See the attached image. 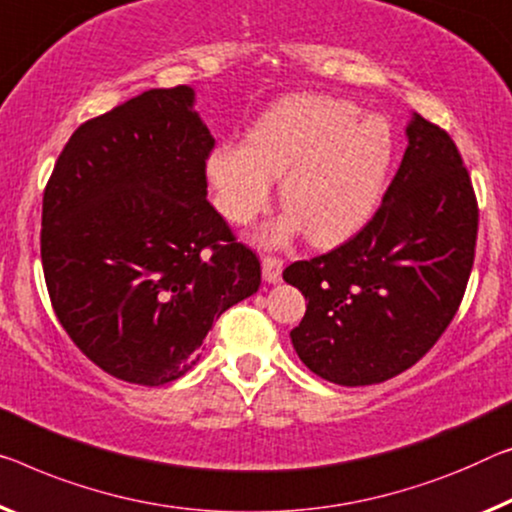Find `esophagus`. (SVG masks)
<instances>
[{
	"instance_id": "34e87169",
	"label": "esophagus",
	"mask_w": 512,
	"mask_h": 512,
	"mask_svg": "<svg viewBox=\"0 0 512 512\" xmlns=\"http://www.w3.org/2000/svg\"><path fill=\"white\" fill-rule=\"evenodd\" d=\"M281 272H283V261H279V258H274V256L263 258V279L267 283H279Z\"/></svg>"
}]
</instances>
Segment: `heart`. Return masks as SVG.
I'll use <instances>...</instances> for the list:
<instances>
[{
  "label": "heart",
  "mask_w": 512,
  "mask_h": 512,
  "mask_svg": "<svg viewBox=\"0 0 512 512\" xmlns=\"http://www.w3.org/2000/svg\"><path fill=\"white\" fill-rule=\"evenodd\" d=\"M393 162V132L380 116H361L352 102L290 96L251 125L245 144H222L208 155L215 203L233 224H249L281 178L288 208L263 240L279 245L306 231L318 247L348 240L380 203Z\"/></svg>",
  "instance_id": "obj_1"
}]
</instances>
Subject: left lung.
I'll return each mask as SVG.
<instances>
[{"instance_id": "1", "label": "left lung", "mask_w": 512, "mask_h": 512, "mask_svg": "<svg viewBox=\"0 0 512 512\" xmlns=\"http://www.w3.org/2000/svg\"><path fill=\"white\" fill-rule=\"evenodd\" d=\"M405 135L403 162L371 222L329 254L283 270L309 300L290 332L297 357L341 387L384 382L426 355L474 265L478 206L458 148L414 112Z\"/></svg>"}]
</instances>
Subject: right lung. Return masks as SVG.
<instances>
[{"label":"right lung","mask_w":512,"mask_h":512,"mask_svg":"<svg viewBox=\"0 0 512 512\" xmlns=\"http://www.w3.org/2000/svg\"><path fill=\"white\" fill-rule=\"evenodd\" d=\"M192 86L151 89L82 123L43 194L41 258L73 343L119 380L185 375L233 304L261 286L254 251L208 203L215 146Z\"/></svg>","instance_id":"right-lung-1"}]
</instances>
